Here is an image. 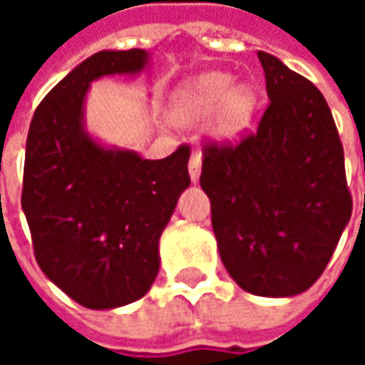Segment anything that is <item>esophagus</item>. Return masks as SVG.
I'll list each match as a JSON object with an SVG mask.
<instances>
[{
  "label": "esophagus",
  "mask_w": 365,
  "mask_h": 365,
  "mask_svg": "<svg viewBox=\"0 0 365 365\" xmlns=\"http://www.w3.org/2000/svg\"><path fill=\"white\" fill-rule=\"evenodd\" d=\"M189 175L192 182H197L199 176H201V152H199V150H192V154H190Z\"/></svg>",
  "instance_id": "obj_1"
}]
</instances>
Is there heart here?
<instances>
[{
  "label": "heart",
  "mask_w": 365,
  "mask_h": 365,
  "mask_svg": "<svg viewBox=\"0 0 365 365\" xmlns=\"http://www.w3.org/2000/svg\"><path fill=\"white\" fill-rule=\"evenodd\" d=\"M256 93L250 85H233L230 73L211 71L176 93L173 120L180 125H195L213 115V132L219 138H235L252 121Z\"/></svg>",
  "instance_id": "1"
}]
</instances>
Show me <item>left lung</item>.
<instances>
[{"instance_id": "obj_1", "label": "left lung", "mask_w": 365, "mask_h": 365, "mask_svg": "<svg viewBox=\"0 0 365 365\" xmlns=\"http://www.w3.org/2000/svg\"><path fill=\"white\" fill-rule=\"evenodd\" d=\"M268 107L240 142H205L201 189L219 256L258 297H294L317 282L351 217L344 146L323 93L258 52Z\"/></svg>"}]
</instances>
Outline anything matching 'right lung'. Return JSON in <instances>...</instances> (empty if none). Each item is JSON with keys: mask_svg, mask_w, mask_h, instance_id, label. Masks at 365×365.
<instances>
[{"mask_svg": "<svg viewBox=\"0 0 365 365\" xmlns=\"http://www.w3.org/2000/svg\"><path fill=\"white\" fill-rule=\"evenodd\" d=\"M144 50H103L52 87L36 107L26 142L21 209L42 272L87 309L142 299L158 268V240L190 185V148L162 160L107 150L83 132L89 83L132 75Z\"/></svg>", "mask_w": 365, "mask_h": 365, "instance_id": "obj_1", "label": "right lung"}]
</instances>
